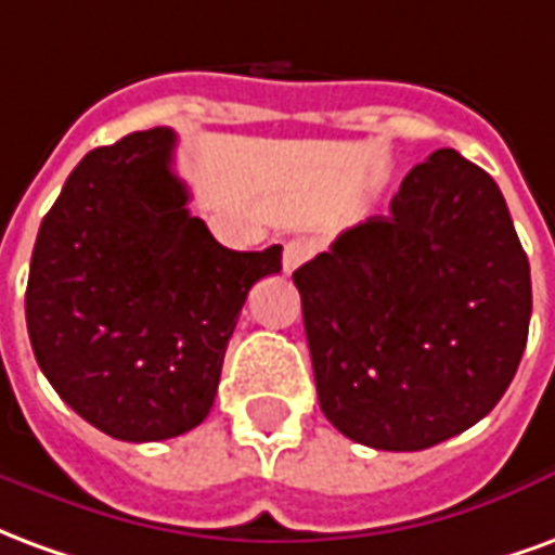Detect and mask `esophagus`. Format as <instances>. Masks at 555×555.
<instances>
[{"label":"esophagus","mask_w":555,"mask_h":555,"mask_svg":"<svg viewBox=\"0 0 555 555\" xmlns=\"http://www.w3.org/2000/svg\"><path fill=\"white\" fill-rule=\"evenodd\" d=\"M309 255H312V243L294 237V241L285 243V253H282V270H285V273H294V270H297Z\"/></svg>","instance_id":"esophagus-1"}]
</instances>
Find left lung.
<instances>
[{
    "instance_id": "8db88e82",
    "label": "left lung",
    "mask_w": 555,
    "mask_h": 555,
    "mask_svg": "<svg viewBox=\"0 0 555 555\" xmlns=\"http://www.w3.org/2000/svg\"><path fill=\"white\" fill-rule=\"evenodd\" d=\"M294 285L321 410L372 449L418 452L473 428L524 357L529 261L496 181L452 147Z\"/></svg>"
}]
</instances>
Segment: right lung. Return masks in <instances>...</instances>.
<instances>
[{
	"mask_svg": "<svg viewBox=\"0 0 555 555\" xmlns=\"http://www.w3.org/2000/svg\"><path fill=\"white\" fill-rule=\"evenodd\" d=\"M171 159L169 127L89 151L43 217L26 285L47 380L127 442L205 422L246 294L282 270V246L234 253L214 241Z\"/></svg>",
	"mask_w": 555,
	"mask_h": 555,
	"instance_id": "right-lung-1",
	"label": "right lung"
}]
</instances>
